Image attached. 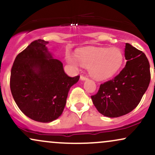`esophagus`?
<instances>
[{"label":"esophagus","mask_w":155,"mask_h":155,"mask_svg":"<svg viewBox=\"0 0 155 155\" xmlns=\"http://www.w3.org/2000/svg\"><path fill=\"white\" fill-rule=\"evenodd\" d=\"M80 79H81V80H86L87 79V76H84V75H81L80 76Z\"/></svg>","instance_id":"esophagus-1"}]
</instances>
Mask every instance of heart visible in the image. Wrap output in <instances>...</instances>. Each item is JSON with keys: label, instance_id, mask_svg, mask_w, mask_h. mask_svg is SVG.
<instances>
[{"label": "heart", "instance_id": "heart-1", "mask_svg": "<svg viewBox=\"0 0 155 155\" xmlns=\"http://www.w3.org/2000/svg\"><path fill=\"white\" fill-rule=\"evenodd\" d=\"M76 58L68 54L66 59L74 68L79 63L89 68L92 77L106 80L113 77L120 70L124 62V55L118 48H87L76 51Z\"/></svg>", "mask_w": 155, "mask_h": 155}]
</instances>
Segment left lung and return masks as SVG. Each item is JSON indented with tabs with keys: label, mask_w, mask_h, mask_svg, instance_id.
<instances>
[{
	"label": "left lung",
	"mask_w": 155,
	"mask_h": 155,
	"mask_svg": "<svg viewBox=\"0 0 155 155\" xmlns=\"http://www.w3.org/2000/svg\"><path fill=\"white\" fill-rule=\"evenodd\" d=\"M125 67L114 79L101 84L91 98L101 114L108 117L123 116L138 106L151 79L150 65L146 54L126 44Z\"/></svg>",
	"instance_id": "8db88e82"
}]
</instances>
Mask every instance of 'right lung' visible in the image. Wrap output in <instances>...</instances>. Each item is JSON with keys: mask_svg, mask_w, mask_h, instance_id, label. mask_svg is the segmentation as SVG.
Instances as JSON below:
<instances>
[{"mask_svg": "<svg viewBox=\"0 0 155 155\" xmlns=\"http://www.w3.org/2000/svg\"><path fill=\"white\" fill-rule=\"evenodd\" d=\"M38 39L16 57L10 76V89L23 114L40 122H50L63 113L68 91L79 76L70 77L63 63L51 58L46 45Z\"/></svg>", "mask_w": 155, "mask_h": 155, "instance_id": "1", "label": "right lung"}]
</instances>
